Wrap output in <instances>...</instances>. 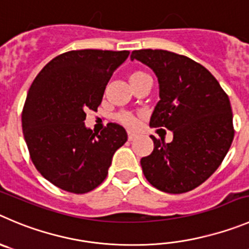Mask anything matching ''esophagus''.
Listing matches in <instances>:
<instances>
[{"mask_svg": "<svg viewBox=\"0 0 249 249\" xmlns=\"http://www.w3.org/2000/svg\"><path fill=\"white\" fill-rule=\"evenodd\" d=\"M135 138H136V135H135V134H134V132L127 131V139H129V141H132Z\"/></svg>", "mask_w": 249, "mask_h": 249, "instance_id": "34e87169", "label": "esophagus"}]
</instances>
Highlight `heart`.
<instances>
[{"label":"heart","instance_id":"obj_1","mask_svg":"<svg viewBox=\"0 0 249 249\" xmlns=\"http://www.w3.org/2000/svg\"><path fill=\"white\" fill-rule=\"evenodd\" d=\"M145 77H148L147 75H146L145 72L142 71H134L130 73L129 76V81H130V85H132V83L135 82H139L140 80H142V78ZM119 120L122 123H124L125 125H127V126H134L136 123L135 118L131 117L130 114H120L119 115Z\"/></svg>","mask_w":249,"mask_h":249}]
</instances>
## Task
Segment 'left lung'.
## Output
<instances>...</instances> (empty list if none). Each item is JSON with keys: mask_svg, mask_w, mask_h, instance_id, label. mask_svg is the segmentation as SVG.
<instances>
[{"mask_svg": "<svg viewBox=\"0 0 249 249\" xmlns=\"http://www.w3.org/2000/svg\"><path fill=\"white\" fill-rule=\"evenodd\" d=\"M131 61L150 67L160 87L151 127H167L173 140L151 136L153 151L141 159L146 179L171 194L189 192L219 168L233 140L230 99L203 65L167 50H134Z\"/></svg>", "mask_w": 249, "mask_h": 249, "instance_id": "1", "label": "left lung"}]
</instances>
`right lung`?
I'll return each instance as SVG.
<instances>
[{"label":"right lung","mask_w":249,"mask_h":249,"mask_svg":"<svg viewBox=\"0 0 249 249\" xmlns=\"http://www.w3.org/2000/svg\"><path fill=\"white\" fill-rule=\"evenodd\" d=\"M129 51L72 50L44 66L28 90L22 113L23 135L34 166L45 179L83 194L106 179L115 151L127 140L110 123L101 134L85 125L97 110L113 72Z\"/></svg>","instance_id":"obj_1"}]
</instances>
